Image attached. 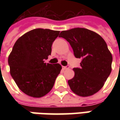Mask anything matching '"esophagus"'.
Wrapping results in <instances>:
<instances>
[{"instance_id": "34e87169", "label": "esophagus", "mask_w": 120, "mask_h": 120, "mask_svg": "<svg viewBox=\"0 0 120 120\" xmlns=\"http://www.w3.org/2000/svg\"><path fill=\"white\" fill-rule=\"evenodd\" d=\"M62 68L63 69H64V70H65V69H68L69 68V65H67V66H63Z\"/></svg>"}]
</instances>
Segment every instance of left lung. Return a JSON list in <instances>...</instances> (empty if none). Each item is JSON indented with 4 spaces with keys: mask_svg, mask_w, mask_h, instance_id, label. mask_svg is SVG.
<instances>
[{
    "mask_svg": "<svg viewBox=\"0 0 120 120\" xmlns=\"http://www.w3.org/2000/svg\"><path fill=\"white\" fill-rule=\"evenodd\" d=\"M59 37L71 46L76 58H81L80 68H73L75 75L68 81L73 93L81 97L95 94L102 88L112 71V55L104 39L84 28L61 32Z\"/></svg>",
    "mask_w": 120,
    "mask_h": 120,
    "instance_id": "8db88e82",
    "label": "left lung"
}]
</instances>
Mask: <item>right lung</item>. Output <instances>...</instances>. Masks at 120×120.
<instances>
[{"mask_svg": "<svg viewBox=\"0 0 120 120\" xmlns=\"http://www.w3.org/2000/svg\"><path fill=\"white\" fill-rule=\"evenodd\" d=\"M59 32L35 29L21 36L13 46L8 59L10 73L19 88L29 96L47 94L60 73L61 65L44 62Z\"/></svg>", "mask_w": 120, "mask_h": 120, "instance_id": "add662e5", "label": "right lung"}]
</instances>
